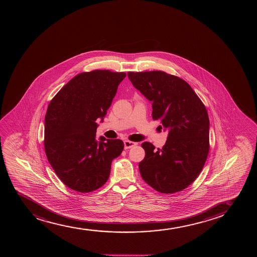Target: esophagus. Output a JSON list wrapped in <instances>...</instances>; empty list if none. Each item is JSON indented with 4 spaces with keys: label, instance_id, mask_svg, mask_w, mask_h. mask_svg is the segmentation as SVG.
<instances>
[{
    "label": "esophagus",
    "instance_id": "34e87169",
    "mask_svg": "<svg viewBox=\"0 0 257 257\" xmlns=\"http://www.w3.org/2000/svg\"><path fill=\"white\" fill-rule=\"evenodd\" d=\"M137 143L136 142H130V141H124V148L125 149H130L132 148L135 146H136Z\"/></svg>",
    "mask_w": 257,
    "mask_h": 257
}]
</instances>
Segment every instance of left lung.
Instances as JSON below:
<instances>
[{"label": "left lung", "instance_id": "obj_1", "mask_svg": "<svg viewBox=\"0 0 257 257\" xmlns=\"http://www.w3.org/2000/svg\"><path fill=\"white\" fill-rule=\"evenodd\" d=\"M133 86L152 102L154 120L168 131L162 149L143 142V180L163 194L186 189L201 173L209 152L207 109L189 84L162 71L128 72Z\"/></svg>", "mask_w": 257, "mask_h": 257}]
</instances>
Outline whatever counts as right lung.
<instances>
[{"mask_svg":"<svg viewBox=\"0 0 257 257\" xmlns=\"http://www.w3.org/2000/svg\"><path fill=\"white\" fill-rule=\"evenodd\" d=\"M125 73L93 70L69 80L50 101L45 121V150L56 174L69 189L88 193L106 183L121 140H96Z\"/></svg>","mask_w":257,"mask_h":257,"instance_id":"add662e5","label":"right lung"}]
</instances>
